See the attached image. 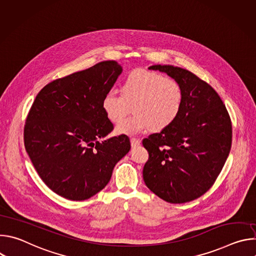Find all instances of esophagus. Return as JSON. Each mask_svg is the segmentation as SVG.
I'll list each match as a JSON object with an SVG mask.
<instances>
[{
  "instance_id": "esophagus-1",
  "label": "esophagus",
  "mask_w": 256,
  "mask_h": 256,
  "mask_svg": "<svg viewBox=\"0 0 256 256\" xmlns=\"http://www.w3.org/2000/svg\"><path fill=\"white\" fill-rule=\"evenodd\" d=\"M130 144H132V147H138V146H140V140L132 138H130Z\"/></svg>"
}]
</instances>
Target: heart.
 <instances>
[{"mask_svg":"<svg viewBox=\"0 0 256 256\" xmlns=\"http://www.w3.org/2000/svg\"><path fill=\"white\" fill-rule=\"evenodd\" d=\"M122 95L107 92L102 98V109L112 122H120L132 105V116L116 126L120 134L134 136L140 132H161L178 118L184 106V94L181 85L172 78L156 72L136 70L124 81Z\"/></svg>","mask_w":256,"mask_h":256,"instance_id":"obj_1","label":"heart"}]
</instances>
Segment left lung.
I'll return each instance as SVG.
<instances>
[{
    "label": "left lung",
    "instance_id": "8db88e82",
    "mask_svg": "<svg viewBox=\"0 0 256 256\" xmlns=\"http://www.w3.org/2000/svg\"><path fill=\"white\" fill-rule=\"evenodd\" d=\"M148 68L176 80L184 100L169 128L142 140L149 152L144 181L167 202H188L206 192L220 174L231 150V120L220 96L192 72L170 64Z\"/></svg>",
    "mask_w": 256,
    "mask_h": 256
}]
</instances>
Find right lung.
Returning <instances> with one entry per match:
<instances>
[{"label": "right lung", "instance_id": "obj_1", "mask_svg": "<svg viewBox=\"0 0 256 256\" xmlns=\"http://www.w3.org/2000/svg\"><path fill=\"white\" fill-rule=\"evenodd\" d=\"M122 72L116 60L98 62L44 86L30 108L26 152L44 184L64 198L84 200L102 190L130 150L126 134L104 138L114 124L102 98Z\"/></svg>", "mask_w": 256, "mask_h": 256}]
</instances>
